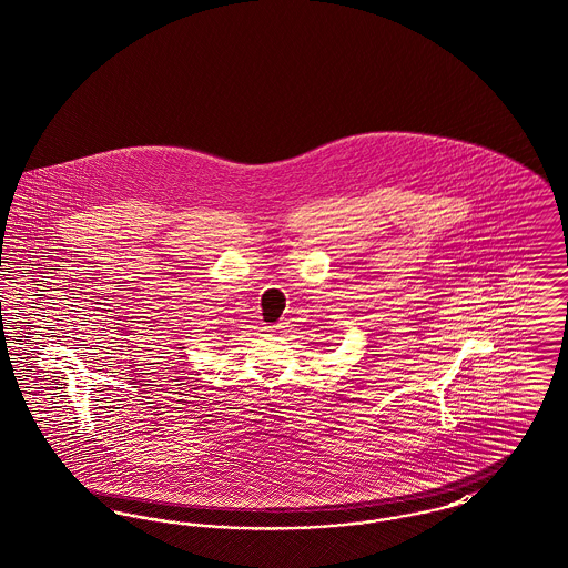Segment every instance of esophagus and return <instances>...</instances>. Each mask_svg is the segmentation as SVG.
<instances>
[{"mask_svg":"<svg viewBox=\"0 0 568 568\" xmlns=\"http://www.w3.org/2000/svg\"><path fill=\"white\" fill-rule=\"evenodd\" d=\"M287 328V324L285 322H278V324H274V326H267L266 331L270 333H283Z\"/></svg>","mask_w":568,"mask_h":568,"instance_id":"1","label":"esophagus"}]
</instances>
